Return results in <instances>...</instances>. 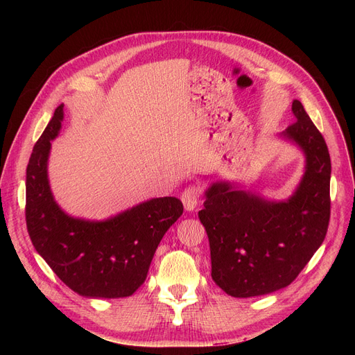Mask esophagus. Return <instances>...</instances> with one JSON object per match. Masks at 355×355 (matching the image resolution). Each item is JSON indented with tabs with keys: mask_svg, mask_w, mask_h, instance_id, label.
<instances>
[{
	"mask_svg": "<svg viewBox=\"0 0 355 355\" xmlns=\"http://www.w3.org/2000/svg\"><path fill=\"white\" fill-rule=\"evenodd\" d=\"M200 194H201V189L198 185H189L187 189H185L181 194V201L184 204V209L187 211H193L197 206H198V201H200Z\"/></svg>",
	"mask_w": 355,
	"mask_h": 355,
	"instance_id": "34e87169",
	"label": "esophagus"
}]
</instances>
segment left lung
Returning <instances> with one entry per match:
<instances>
[{
	"label": "left lung",
	"mask_w": 355,
	"mask_h": 355,
	"mask_svg": "<svg viewBox=\"0 0 355 355\" xmlns=\"http://www.w3.org/2000/svg\"><path fill=\"white\" fill-rule=\"evenodd\" d=\"M296 121L281 134L305 154V173L285 201H270L213 182L198 211L210 241L211 277L234 297L272 293L291 285L320 249L329 214L331 158L324 137L300 101L292 102Z\"/></svg>",
	"instance_id": "obj_1"
}]
</instances>
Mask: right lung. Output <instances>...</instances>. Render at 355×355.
Returning <instances> with one entry per match:
<instances>
[{
    "label": "right lung",
    "mask_w": 355,
    "mask_h": 355,
    "mask_svg": "<svg viewBox=\"0 0 355 355\" xmlns=\"http://www.w3.org/2000/svg\"><path fill=\"white\" fill-rule=\"evenodd\" d=\"M63 105L33 148L26 178V221L31 243L71 291L87 297H125L146 279L165 232L182 214L175 197L144 201L103 221L66 214L47 177L51 141L59 135Z\"/></svg>",
    "instance_id": "obj_1"
}]
</instances>
